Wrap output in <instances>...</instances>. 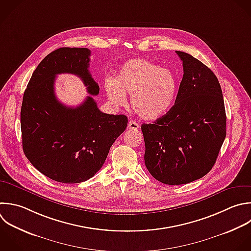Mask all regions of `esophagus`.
Instances as JSON below:
<instances>
[{
	"label": "esophagus",
	"mask_w": 251,
	"mask_h": 251,
	"mask_svg": "<svg viewBox=\"0 0 251 251\" xmlns=\"http://www.w3.org/2000/svg\"><path fill=\"white\" fill-rule=\"evenodd\" d=\"M127 127H128L129 129L136 130V129H138V128H139V125H138L136 122H134V121H130V122L128 123Z\"/></svg>",
	"instance_id": "obj_1"
}]
</instances>
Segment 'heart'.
Returning a JSON list of instances; mask_svg holds the SVG:
<instances>
[{
  "mask_svg": "<svg viewBox=\"0 0 251 251\" xmlns=\"http://www.w3.org/2000/svg\"><path fill=\"white\" fill-rule=\"evenodd\" d=\"M177 88V78L172 71L144 59L125 63L115 80L105 83L107 97L113 105H124L125 95H130L132 110L146 121L158 120L170 111Z\"/></svg>",
  "mask_w": 251,
  "mask_h": 251,
  "instance_id": "b5f03b06",
  "label": "heart"
}]
</instances>
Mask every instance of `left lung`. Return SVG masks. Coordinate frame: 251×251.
Masks as SVG:
<instances>
[{"label": "left lung", "mask_w": 251, "mask_h": 251, "mask_svg": "<svg viewBox=\"0 0 251 251\" xmlns=\"http://www.w3.org/2000/svg\"><path fill=\"white\" fill-rule=\"evenodd\" d=\"M183 76L175 105L143 124L144 161L157 180L178 185L201 178L214 166L226 137L222 89L214 73L191 55L176 51Z\"/></svg>", "instance_id": "8db88e82"}]
</instances>
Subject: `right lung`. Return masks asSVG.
Listing matches in <instances>:
<instances>
[{"mask_svg":"<svg viewBox=\"0 0 251 251\" xmlns=\"http://www.w3.org/2000/svg\"><path fill=\"white\" fill-rule=\"evenodd\" d=\"M90 55L87 48L53 51L38 65L24 94V152L40 173L63 183L92 177L127 126L125 115L102 113L92 98L99 86L88 70ZM60 73L75 74L88 86L91 96L81 105L68 107L56 99L53 85Z\"/></svg>","mask_w":251,"mask_h":251,"instance_id":"obj_1","label":"right lung"}]
</instances>
